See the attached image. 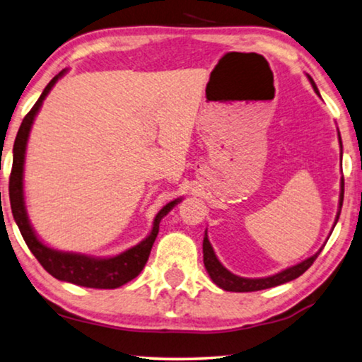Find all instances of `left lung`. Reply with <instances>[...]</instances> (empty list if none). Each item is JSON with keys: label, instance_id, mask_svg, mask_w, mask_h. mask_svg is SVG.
I'll use <instances>...</instances> for the list:
<instances>
[{"label": "left lung", "instance_id": "8db88e82", "mask_svg": "<svg viewBox=\"0 0 362 362\" xmlns=\"http://www.w3.org/2000/svg\"><path fill=\"white\" fill-rule=\"evenodd\" d=\"M309 81L312 83V86H314L315 93L319 94V89H317V86H315L314 81H312L310 76H309ZM338 136H339V133H338ZM339 144H341V138H339ZM343 197H344V180L341 179V193H339V209H338V214H337V221L339 218V213H341ZM337 221H335V224H337ZM320 252H322V249L317 252L315 255L307 258V260L300 262V263H298V265H294L291 268H286V269H283V272L273 274V276L250 279V278L235 276V274L230 273L229 269H226L223 265H221L218 257H216L213 247L208 240V235H204V239H203V262H204V267H206L208 274L211 276L213 283L216 286H219V288L224 289V291H233V293H252V291L274 288V286L293 281V279L299 278L302 273H305L307 269L310 268L312 263L315 262V258L320 255Z\"/></svg>", "mask_w": 362, "mask_h": 362}]
</instances>
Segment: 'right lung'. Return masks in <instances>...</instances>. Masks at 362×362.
<instances>
[{
	"label": "right lung",
	"mask_w": 362,
	"mask_h": 362,
	"mask_svg": "<svg viewBox=\"0 0 362 362\" xmlns=\"http://www.w3.org/2000/svg\"><path fill=\"white\" fill-rule=\"evenodd\" d=\"M64 74V69L58 73L47 88L43 89L39 100L35 102L30 112L24 117L21 128L16 136L14 148H13V169H11L9 177V202L11 209H13V216L16 224L23 234L27 247L34 253V257L39 260L40 265L52 274L53 278L60 279V281H68L78 286H84V288H95V289H115L120 288L133 278H136L141 269L146 265L151 249L158 237L159 233V223L164 216L175 206L180 199H174V202L167 203L165 206L160 209L158 216L154 218V226L151 234L144 239L141 244L132 247L127 252L120 253L117 257L110 258H93L79 255V253H68V252H58L53 250L50 247L43 245L42 242L37 239L32 226L27 218L25 206H24V192H23V172H24V158H25V146L27 138H29L30 127L34 123V118L37 112L42 107V102L45 99L47 94L50 93L53 86L58 79Z\"/></svg>",
	"instance_id": "obj_1"
}]
</instances>
